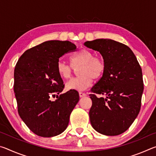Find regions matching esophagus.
<instances>
[{"mask_svg": "<svg viewBox=\"0 0 156 156\" xmlns=\"http://www.w3.org/2000/svg\"><path fill=\"white\" fill-rule=\"evenodd\" d=\"M79 96H80V98H83V97H85L87 96V94L83 93V92H79Z\"/></svg>", "mask_w": 156, "mask_h": 156, "instance_id": "34e87169", "label": "esophagus"}]
</instances>
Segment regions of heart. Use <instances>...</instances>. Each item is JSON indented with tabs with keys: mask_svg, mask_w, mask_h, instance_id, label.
I'll return each instance as SVG.
<instances>
[{
	"mask_svg": "<svg viewBox=\"0 0 156 156\" xmlns=\"http://www.w3.org/2000/svg\"><path fill=\"white\" fill-rule=\"evenodd\" d=\"M70 62L73 68L80 66L78 70V74L80 76L66 83V88L69 90H85L91 85L93 78H100L105 71L103 60L94 57L93 53L87 49H82L72 55L70 57ZM72 67L59 60L56 65V71L60 77L68 79L72 75Z\"/></svg>",
	"mask_w": 156,
	"mask_h": 156,
	"instance_id": "obj_1",
	"label": "heart"
}]
</instances>
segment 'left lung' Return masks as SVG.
<instances>
[{
    "label": "left lung",
    "mask_w": 156,
    "mask_h": 156,
    "mask_svg": "<svg viewBox=\"0 0 156 156\" xmlns=\"http://www.w3.org/2000/svg\"><path fill=\"white\" fill-rule=\"evenodd\" d=\"M84 45L100 52L105 63L102 78L91 89L92 127L105 136L127 130L140 110L144 85L142 69L128 46L112 39H96ZM97 94L105 98L97 97Z\"/></svg>",
    "instance_id": "obj_1"
}]
</instances>
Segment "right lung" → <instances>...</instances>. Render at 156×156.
Wrapping results in <instances>:
<instances>
[{
    "mask_svg": "<svg viewBox=\"0 0 156 156\" xmlns=\"http://www.w3.org/2000/svg\"><path fill=\"white\" fill-rule=\"evenodd\" d=\"M76 49L67 41H46L25 51L16 65L14 91L18 112L37 136H56L67 127L79 94L76 90L61 94L64 84L56 65L60 57ZM54 95L57 99L51 101L50 98Z\"/></svg>",
    "mask_w": 156,
    "mask_h": 156,
    "instance_id": "right-lung-1",
    "label": "right lung"
}]
</instances>
